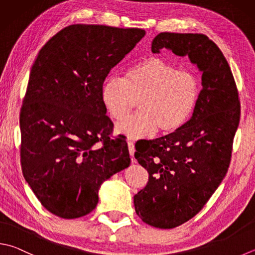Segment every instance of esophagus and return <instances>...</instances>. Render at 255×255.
<instances>
[{
    "mask_svg": "<svg viewBox=\"0 0 255 255\" xmlns=\"http://www.w3.org/2000/svg\"><path fill=\"white\" fill-rule=\"evenodd\" d=\"M128 146L129 155L132 156V161H133V155H134V152H135V147H134V143H133L132 141H128Z\"/></svg>",
    "mask_w": 255,
    "mask_h": 255,
    "instance_id": "esophagus-1",
    "label": "esophagus"
}]
</instances>
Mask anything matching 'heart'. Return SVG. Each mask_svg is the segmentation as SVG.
Masks as SVG:
<instances>
[{
    "label": "heart",
    "mask_w": 255,
    "mask_h": 255,
    "mask_svg": "<svg viewBox=\"0 0 255 255\" xmlns=\"http://www.w3.org/2000/svg\"><path fill=\"white\" fill-rule=\"evenodd\" d=\"M201 81L190 71L158 57H150L127 70L123 78L109 76L101 90L105 110L115 121H123L138 101L140 112L117 127L128 137L148 136L180 129L191 119L201 97Z\"/></svg>",
    "instance_id": "1"
}]
</instances>
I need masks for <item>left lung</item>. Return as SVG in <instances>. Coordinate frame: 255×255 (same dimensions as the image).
Returning <instances> with one entry per match:
<instances>
[{
    "mask_svg": "<svg viewBox=\"0 0 255 255\" xmlns=\"http://www.w3.org/2000/svg\"><path fill=\"white\" fill-rule=\"evenodd\" d=\"M163 49L189 56L202 72L201 97L189 121L135 145L134 156L148 172L146 186L134 195L135 212L152 227L173 229L198 214L224 179L241 110L228 61L208 36L163 32L151 50Z\"/></svg>",
    "mask_w": 255,
    "mask_h": 255,
    "instance_id": "1",
    "label": "left lung"
}]
</instances>
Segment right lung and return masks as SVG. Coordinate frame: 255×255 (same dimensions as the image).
<instances>
[{"mask_svg": "<svg viewBox=\"0 0 255 255\" xmlns=\"http://www.w3.org/2000/svg\"><path fill=\"white\" fill-rule=\"evenodd\" d=\"M144 35L141 28L73 24L51 37L32 65L20 113L22 172L57 217L92 212L101 184L131 163L126 136H110L101 90Z\"/></svg>", "mask_w": 255, "mask_h": 255, "instance_id": "add662e5", "label": "right lung"}]
</instances>
